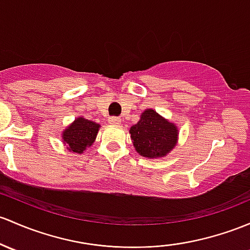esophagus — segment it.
I'll use <instances>...</instances> for the list:
<instances>
[{
	"label": "esophagus",
	"mask_w": 250,
	"mask_h": 250,
	"mask_svg": "<svg viewBox=\"0 0 250 250\" xmlns=\"http://www.w3.org/2000/svg\"><path fill=\"white\" fill-rule=\"evenodd\" d=\"M109 122L111 123V125H120L121 118L117 116H111V117H109Z\"/></svg>",
	"instance_id": "34e87169"
}]
</instances>
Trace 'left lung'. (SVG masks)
Here are the masks:
<instances>
[{
	"mask_svg": "<svg viewBox=\"0 0 250 250\" xmlns=\"http://www.w3.org/2000/svg\"><path fill=\"white\" fill-rule=\"evenodd\" d=\"M130 138L139 154L148 158L164 157L175 147L177 128L154 110L147 109L140 121L130 128Z\"/></svg>",
	"mask_w": 250,
	"mask_h": 250,
	"instance_id": "obj_1",
	"label": "left lung"
}]
</instances>
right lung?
<instances>
[{
    "label": "right lung",
    "mask_w": 250,
    "mask_h": 250,
    "mask_svg": "<svg viewBox=\"0 0 250 250\" xmlns=\"http://www.w3.org/2000/svg\"><path fill=\"white\" fill-rule=\"evenodd\" d=\"M98 130L99 125L79 117L63 132V143L67 144L69 151L83 153L86 147L94 143Z\"/></svg>",
    "instance_id": "add662e5"
}]
</instances>
